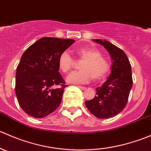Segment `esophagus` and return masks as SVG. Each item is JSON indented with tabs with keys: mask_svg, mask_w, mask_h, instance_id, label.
I'll return each mask as SVG.
<instances>
[{
	"mask_svg": "<svg viewBox=\"0 0 151 151\" xmlns=\"http://www.w3.org/2000/svg\"><path fill=\"white\" fill-rule=\"evenodd\" d=\"M78 88H80V89H81V90H83V91H84V90H85L86 89V88H85V87H83V86H78Z\"/></svg>",
	"mask_w": 151,
	"mask_h": 151,
	"instance_id": "1",
	"label": "esophagus"
}]
</instances>
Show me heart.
I'll list each match as a JSON object with an SVG mask.
<instances>
[{
    "label": "heart",
    "mask_w": 151,
    "mask_h": 151,
    "mask_svg": "<svg viewBox=\"0 0 151 151\" xmlns=\"http://www.w3.org/2000/svg\"><path fill=\"white\" fill-rule=\"evenodd\" d=\"M78 60H83L80 65V71L71 73L67 77L68 83L73 84H85L91 78L94 81H101L107 76L109 63L99 50L92 47H80L74 51ZM60 71L64 74L69 72L74 65V60L66 52L60 53L58 60Z\"/></svg>",
    "instance_id": "obj_1"
}]
</instances>
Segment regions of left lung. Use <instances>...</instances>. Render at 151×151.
<instances>
[{
	"label": "left lung",
	"instance_id": "1",
	"mask_svg": "<svg viewBox=\"0 0 151 151\" xmlns=\"http://www.w3.org/2000/svg\"><path fill=\"white\" fill-rule=\"evenodd\" d=\"M109 53L112 63L111 74L101 87L96 88V96L85 101L90 112L100 119L112 118L121 112L129 99L133 85L132 68L126 53L109 42L93 39Z\"/></svg>",
	"mask_w": 151,
	"mask_h": 151
}]
</instances>
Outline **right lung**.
<instances>
[{
  "mask_svg": "<svg viewBox=\"0 0 151 151\" xmlns=\"http://www.w3.org/2000/svg\"><path fill=\"white\" fill-rule=\"evenodd\" d=\"M74 42L44 37L22 54L17 68L15 93L19 106L29 116L45 118L60 106L66 85L58 71V60Z\"/></svg>",
  "mask_w": 151,
  "mask_h": 151,
  "instance_id": "add662e5",
  "label": "right lung"
}]
</instances>
